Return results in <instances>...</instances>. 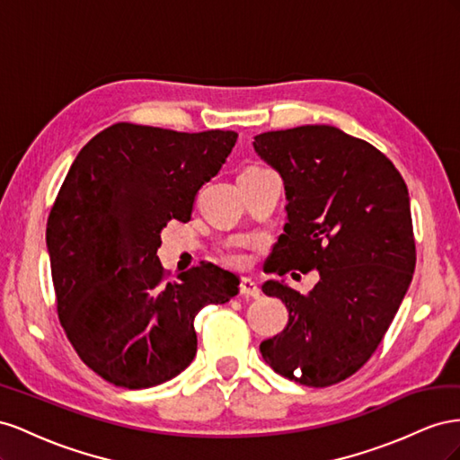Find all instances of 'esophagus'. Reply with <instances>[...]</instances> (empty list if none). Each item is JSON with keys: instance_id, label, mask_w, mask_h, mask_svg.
<instances>
[{"instance_id": "1", "label": "esophagus", "mask_w": 460, "mask_h": 460, "mask_svg": "<svg viewBox=\"0 0 460 460\" xmlns=\"http://www.w3.org/2000/svg\"><path fill=\"white\" fill-rule=\"evenodd\" d=\"M239 293H241L243 296L258 298V296H260V288H258V285H256L252 279H243L241 285H239Z\"/></svg>"}]
</instances>
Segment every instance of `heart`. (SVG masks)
I'll list each match as a JSON object with an SVG mask.
<instances>
[{
  "instance_id": "obj_1",
  "label": "heart",
  "mask_w": 460,
  "mask_h": 460,
  "mask_svg": "<svg viewBox=\"0 0 460 460\" xmlns=\"http://www.w3.org/2000/svg\"><path fill=\"white\" fill-rule=\"evenodd\" d=\"M252 169H258V167H251V169H246V172H252ZM221 254H223V260H226L227 264H231V266H234V268L246 266V256H244V252L241 251L239 246L227 244L226 248H223Z\"/></svg>"
}]
</instances>
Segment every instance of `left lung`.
Here are the masks:
<instances>
[{"label":"left lung","instance_id":"8db88e82","mask_svg":"<svg viewBox=\"0 0 460 460\" xmlns=\"http://www.w3.org/2000/svg\"><path fill=\"white\" fill-rule=\"evenodd\" d=\"M254 150L278 169L288 200L264 271H320L308 295L279 281L261 287L283 300L288 323L260 352L303 385L339 384L370 360L412 281L409 189L385 154L337 127L261 133Z\"/></svg>","mask_w":460,"mask_h":460}]
</instances>
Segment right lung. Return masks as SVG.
Masks as SVG:
<instances>
[{"mask_svg":"<svg viewBox=\"0 0 460 460\" xmlns=\"http://www.w3.org/2000/svg\"><path fill=\"white\" fill-rule=\"evenodd\" d=\"M237 137L115 123L73 162L48 217L51 279L67 339L106 382L144 389L181 374L196 354V314L239 293L237 275L212 261L169 283L155 254Z\"/></svg>","mask_w":460,"mask_h":460,"instance_id":"right-lung-1","label":"right lung"}]
</instances>
